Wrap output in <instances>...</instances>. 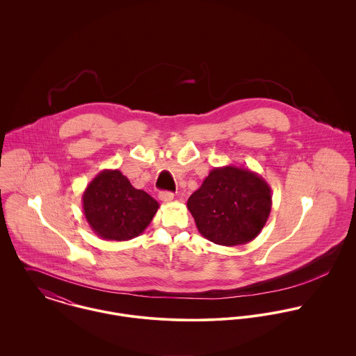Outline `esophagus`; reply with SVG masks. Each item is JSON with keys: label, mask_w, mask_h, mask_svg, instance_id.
Segmentation results:
<instances>
[{"label": "esophagus", "mask_w": 356, "mask_h": 356, "mask_svg": "<svg viewBox=\"0 0 356 356\" xmlns=\"http://www.w3.org/2000/svg\"><path fill=\"white\" fill-rule=\"evenodd\" d=\"M159 199L163 203H171L174 200V193H171V192H160L159 193Z\"/></svg>", "instance_id": "obj_1"}]
</instances>
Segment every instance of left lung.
<instances>
[{"mask_svg": "<svg viewBox=\"0 0 356 356\" xmlns=\"http://www.w3.org/2000/svg\"><path fill=\"white\" fill-rule=\"evenodd\" d=\"M271 204V189L259 174L225 165L211 170L189 197L188 208L203 237L234 247L252 241L261 232Z\"/></svg>", "mask_w": 356, "mask_h": 356, "instance_id": "obj_1", "label": "left lung"}]
</instances>
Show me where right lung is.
Segmentation results:
<instances>
[{
  "mask_svg": "<svg viewBox=\"0 0 356 356\" xmlns=\"http://www.w3.org/2000/svg\"><path fill=\"white\" fill-rule=\"evenodd\" d=\"M85 218L102 240L127 241L149 226L159 203L119 170H104L82 195Z\"/></svg>",
  "mask_w": 356,
  "mask_h": 356,
  "instance_id": "obj_1",
  "label": "right lung"
}]
</instances>
